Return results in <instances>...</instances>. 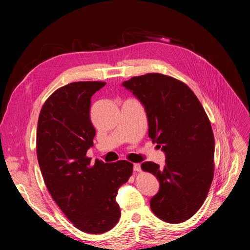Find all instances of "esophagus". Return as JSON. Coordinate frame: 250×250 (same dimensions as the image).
I'll list each match as a JSON object with an SVG mask.
<instances>
[{
    "mask_svg": "<svg viewBox=\"0 0 250 250\" xmlns=\"http://www.w3.org/2000/svg\"><path fill=\"white\" fill-rule=\"evenodd\" d=\"M133 171L140 172L141 171V165L140 164H133Z\"/></svg>",
    "mask_w": 250,
    "mask_h": 250,
    "instance_id": "esophagus-1",
    "label": "esophagus"
}]
</instances>
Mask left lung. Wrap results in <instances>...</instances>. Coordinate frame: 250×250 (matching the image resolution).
I'll return each mask as SVG.
<instances>
[{
  "instance_id": "1",
  "label": "left lung",
  "mask_w": 250,
  "mask_h": 250,
  "mask_svg": "<svg viewBox=\"0 0 250 250\" xmlns=\"http://www.w3.org/2000/svg\"><path fill=\"white\" fill-rule=\"evenodd\" d=\"M122 85L145 107L149 138L166 155L164 167L142 164L160 181L151 210L168 223L184 222L201 208L213 181L215 140L209 120L192 89L173 77L150 73Z\"/></svg>"
}]
</instances>
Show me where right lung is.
<instances>
[{"label": "right lung", "instance_id": "right-lung-1", "mask_svg": "<svg viewBox=\"0 0 250 250\" xmlns=\"http://www.w3.org/2000/svg\"><path fill=\"white\" fill-rule=\"evenodd\" d=\"M104 85L79 81L55 90L42 105L36 133L37 160L52 198L75 228L95 234L118 223V190L132 174L127 161L93 163L86 156L96 134L90 99Z\"/></svg>", "mask_w": 250, "mask_h": 250}]
</instances>
